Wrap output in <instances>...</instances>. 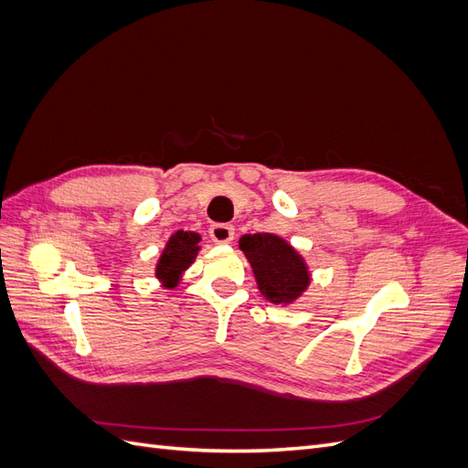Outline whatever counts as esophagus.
<instances>
[{"mask_svg": "<svg viewBox=\"0 0 468 468\" xmlns=\"http://www.w3.org/2000/svg\"><path fill=\"white\" fill-rule=\"evenodd\" d=\"M208 234L217 244H229L234 238V226L232 224H212L208 229Z\"/></svg>", "mask_w": 468, "mask_h": 468, "instance_id": "1", "label": "esophagus"}]
</instances>
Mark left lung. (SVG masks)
Returning a JSON list of instances; mask_svg holds the SVG:
<instances>
[{"label": "left lung", "instance_id": "8db88e82", "mask_svg": "<svg viewBox=\"0 0 468 468\" xmlns=\"http://www.w3.org/2000/svg\"><path fill=\"white\" fill-rule=\"evenodd\" d=\"M238 244L253 269L260 292L269 303L291 304L308 289V265L287 239L261 232L244 234Z\"/></svg>", "mask_w": 468, "mask_h": 468}]
</instances>
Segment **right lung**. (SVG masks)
<instances>
[{
	"instance_id": "add662e5",
	"label": "right lung",
	"mask_w": 468,
	"mask_h": 468,
	"mask_svg": "<svg viewBox=\"0 0 468 468\" xmlns=\"http://www.w3.org/2000/svg\"><path fill=\"white\" fill-rule=\"evenodd\" d=\"M201 236L197 232L177 230L167 239L162 256L155 263V279H158L165 289H176L181 281L186 269L195 261L199 253Z\"/></svg>"
}]
</instances>
